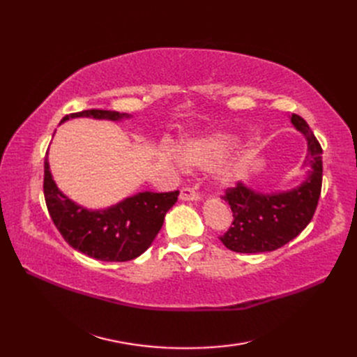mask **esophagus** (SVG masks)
<instances>
[{
  "label": "esophagus",
  "mask_w": 357,
  "mask_h": 357,
  "mask_svg": "<svg viewBox=\"0 0 357 357\" xmlns=\"http://www.w3.org/2000/svg\"><path fill=\"white\" fill-rule=\"evenodd\" d=\"M180 199L181 201H198L199 195L195 190H192L190 188H183L180 190Z\"/></svg>",
  "instance_id": "obj_1"
}]
</instances>
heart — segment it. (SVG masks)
Returning a JSON list of instances; mask_svg holds the SVG:
<instances>
[{
    "label": "heart",
    "mask_w": 357,
    "mask_h": 357,
    "mask_svg": "<svg viewBox=\"0 0 357 357\" xmlns=\"http://www.w3.org/2000/svg\"><path fill=\"white\" fill-rule=\"evenodd\" d=\"M236 137L226 134V132H218L210 137L193 139V142H188L183 144L180 149L181 159L186 162L188 165L193 167H208L220 160L229 150L235 146ZM234 172L231 168H225L219 171L218 180L222 185H228L232 181Z\"/></svg>",
    "instance_id": "b5f03b06"
}]
</instances>
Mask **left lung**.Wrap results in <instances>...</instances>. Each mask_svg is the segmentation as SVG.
Returning a JSON list of instances; mask_svg holds the SVG:
<instances>
[{
  "instance_id": "obj_1",
  "label": "left lung",
  "mask_w": 357,
  "mask_h": 357,
  "mask_svg": "<svg viewBox=\"0 0 357 357\" xmlns=\"http://www.w3.org/2000/svg\"><path fill=\"white\" fill-rule=\"evenodd\" d=\"M291 123L307 139L304 164L308 176L299 186L286 192H257L238 181L222 197L232 210V226L220 241L236 253L277 250L307 228L317 208L321 192V147L308 123L291 114Z\"/></svg>"
}]
</instances>
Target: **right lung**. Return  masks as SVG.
Returning <instances> with one entry per match:
<instances>
[{"label": "right lung", "mask_w": 357, "mask_h": 357, "mask_svg": "<svg viewBox=\"0 0 357 357\" xmlns=\"http://www.w3.org/2000/svg\"><path fill=\"white\" fill-rule=\"evenodd\" d=\"M75 117L119 122L131 114L110 110H83L67 114L61 122ZM45 199L50 218L73 248L104 262H126L144 253L160 231L167 211L177 202L174 192H139L105 210H88L58 189L45 158Z\"/></svg>", "instance_id": "add662e5"}]
</instances>
